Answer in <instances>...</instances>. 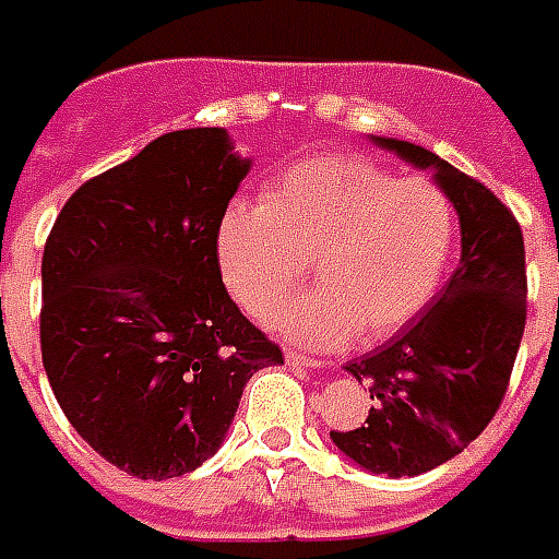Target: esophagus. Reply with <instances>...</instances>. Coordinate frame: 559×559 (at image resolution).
<instances>
[{
	"instance_id": "obj_1",
	"label": "esophagus",
	"mask_w": 559,
	"mask_h": 559,
	"mask_svg": "<svg viewBox=\"0 0 559 559\" xmlns=\"http://www.w3.org/2000/svg\"><path fill=\"white\" fill-rule=\"evenodd\" d=\"M286 361L292 364V367H310V370H319L322 367V361H316V358H310V355H300V352H286Z\"/></svg>"
}]
</instances>
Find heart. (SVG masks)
<instances>
[{
  "label": "heart",
  "mask_w": 559,
  "mask_h": 559,
  "mask_svg": "<svg viewBox=\"0 0 559 559\" xmlns=\"http://www.w3.org/2000/svg\"><path fill=\"white\" fill-rule=\"evenodd\" d=\"M454 247L449 195L425 177H394L355 153L298 162L235 201L216 231L225 286L252 316H267L313 261L323 286L273 312V328L312 349L382 343L437 295Z\"/></svg>",
  "instance_id": "b5f03b06"
}]
</instances>
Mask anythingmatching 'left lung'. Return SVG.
<instances>
[{"instance_id": "8db88e82", "label": "left lung", "mask_w": 559, "mask_h": 559, "mask_svg": "<svg viewBox=\"0 0 559 559\" xmlns=\"http://www.w3.org/2000/svg\"><path fill=\"white\" fill-rule=\"evenodd\" d=\"M370 141L433 171L461 219V264L418 322L346 364L373 406L361 427L331 430V439L376 476H421L461 454L506 397L526 322L524 235L488 186L437 153L397 138Z\"/></svg>"}]
</instances>
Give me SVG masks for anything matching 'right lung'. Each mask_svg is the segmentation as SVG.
Instances as JSON below:
<instances>
[{
    "label": "right lung",
    "mask_w": 559,
    "mask_h": 559,
    "mask_svg": "<svg viewBox=\"0 0 559 559\" xmlns=\"http://www.w3.org/2000/svg\"><path fill=\"white\" fill-rule=\"evenodd\" d=\"M225 129H180L66 201L41 259V361L90 449L134 478L213 457L283 352L223 286L219 219L247 177Z\"/></svg>",
    "instance_id": "add662e5"
}]
</instances>
